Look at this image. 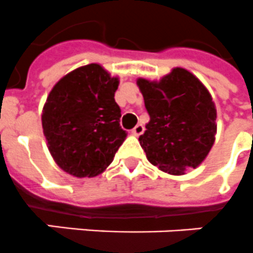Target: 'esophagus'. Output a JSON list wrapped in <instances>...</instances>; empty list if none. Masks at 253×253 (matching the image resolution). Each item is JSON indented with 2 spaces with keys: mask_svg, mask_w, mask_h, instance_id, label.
Wrapping results in <instances>:
<instances>
[{
  "mask_svg": "<svg viewBox=\"0 0 253 253\" xmlns=\"http://www.w3.org/2000/svg\"><path fill=\"white\" fill-rule=\"evenodd\" d=\"M143 132H144V127H143V125H136V126L131 130V133L135 135V136H139V135H141Z\"/></svg>",
  "mask_w": 253,
  "mask_h": 253,
  "instance_id": "obj_1",
  "label": "esophagus"
}]
</instances>
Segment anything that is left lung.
Listing matches in <instances>:
<instances>
[{
  "mask_svg": "<svg viewBox=\"0 0 253 253\" xmlns=\"http://www.w3.org/2000/svg\"><path fill=\"white\" fill-rule=\"evenodd\" d=\"M136 83L151 118L139 137L148 161L173 175L198 168L217 132V110L208 89L182 67L160 82L139 78Z\"/></svg>",
  "mask_w": 253,
  "mask_h": 253,
  "instance_id": "1",
  "label": "left lung"
}]
</instances>
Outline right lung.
Masks as SVG:
<instances>
[{
  "label": "right lung",
  "instance_id": "obj_1",
  "mask_svg": "<svg viewBox=\"0 0 253 253\" xmlns=\"http://www.w3.org/2000/svg\"><path fill=\"white\" fill-rule=\"evenodd\" d=\"M118 78L97 63L58 80L42 109V130L55 164L78 178H92L112 164L127 132L114 100Z\"/></svg>",
  "mask_w": 253,
  "mask_h": 253
}]
</instances>
